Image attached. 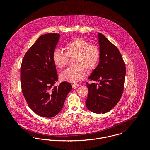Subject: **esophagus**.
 <instances>
[{"instance_id":"esophagus-1","label":"esophagus","mask_w":150,"mask_h":150,"mask_svg":"<svg viewBox=\"0 0 150 150\" xmlns=\"http://www.w3.org/2000/svg\"><path fill=\"white\" fill-rule=\"evenodd\" d=\"M72 86L74 88H78L80 86L79 84H72Z\"/></svg>"}]
</instances>
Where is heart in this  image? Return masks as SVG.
I'll list each match as a JSON object with an SVG mask.
<instances>
[{"mask_svg": "<svg viewBox=\"0 0 150 150\" xmlns=\"http://www.w3.org/2000/svg\"><path fill=\"white\" fill-rule=\"evenodd\" d=\"M64 52L56 50L52 56L54 65L62 69L67 64L69 58L76 57L74 65L76 67H69L60 74L62 80L71 83L79 82L85 78L86 70H93L98 64L100 53L99 48L91 45L86 40L76 38L66 43L64 45Z\"/></svg>", "mask_w": 150, "mask_h": 150, "instance_id": "heart-1", "label": "heart"}]
</instances>
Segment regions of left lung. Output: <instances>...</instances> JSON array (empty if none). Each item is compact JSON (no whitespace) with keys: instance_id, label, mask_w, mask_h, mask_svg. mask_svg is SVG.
Returning a JSON list of instances; mask_svg holds the SVG:
<instances>
[{"instance_id":"obj_1","label":"left lung","mask_w":150,"mask_h":150,"mask_svg":"<svg viewBox=\"0 0 150 150\" xmlns=\"http://www.w3.org/2000/svg\"><path fill=\"white\" fill-rule=\"evenodd\" d=\"M98 35L100 60L88 79L99 84L86 83L89 92L86 104L89 111L105 114L115 107L121 99L126 67L117 47L102 34Z\"/></svg>"}]
</instances>
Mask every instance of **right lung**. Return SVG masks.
<instances>
[{
	"mask_svg": "<svg viewBox=\"0 0 150 150\" xmlns=\"http://www.w3.org/2000/svg\"><path fill=\"white\" fill-rule=\"evenodd\" d=\"M60 38L58 33L42 35L26 52L21 67L22 92L36 114L46 118L57 115L62 109L72 89L67 82L55 85L58 77L52 56Z\"/></svg>",
	"mask_w": 150,
	"mask_h": 150,
	"instance_id": "right-lung-1",
	"label": "right lung"
}]
</instances>
